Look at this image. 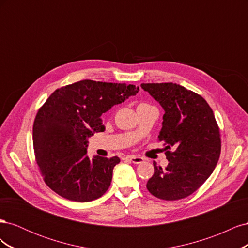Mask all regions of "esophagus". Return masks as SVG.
Returning a JSON list of instances; mask_svg holds the SVG:
<instances>
[{
  "mask_svg": "<svg viewBox=\"0 0 248 248\" xmlns=\"http://www.w3.org/2000/svg\"><path fill=\"white\" fill-rule=\"evenodd\" d=\"M128 158L130 159V161L131 162H133L134 164H140V163H141V162H144L145 161V159L142 158V157H140V156H136V155H131V156H129Z\"/></svg>",
  "mask_w": 248,
  "mask_h": 248,
  "instance_id": "obj_1",
  "label": "esophagus"
}]
</instances>
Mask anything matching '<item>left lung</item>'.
I'll return each mask as SVG.
<instances>
[{
    "label": "left lung",
    "instance_id": "obj_1",
    "mask_svg": "<svg viewBox=\"0 0 248 248\" xmlns=\"http://www.w3.org/2000/svg\"><path fill=\"white\" fill-rule=\"evenodd\" d=\"M164 109L158 140L164 141L169 164L153 162L154 174L147 189L166 201L190 196L212 174L221 151L219 127L212 108L202 97L172 84H141Z\"/></svg>",
    "mask_w": 248,
    "mask_h": 248
}]
</instances>
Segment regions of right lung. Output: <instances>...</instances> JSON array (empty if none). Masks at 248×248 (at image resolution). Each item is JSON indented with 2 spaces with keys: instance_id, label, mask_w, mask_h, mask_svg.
I'll return each mask as SVG.
<instances>
[{
  "instance_id": "add662e5",
  "label": "right lung",
  "mask_w": 248,
  "mask_h": 248,
  "mask_svg": "<svg viewBox=\"0 0 248 248\" xmlns=\"http://www.w3.org/2000/svg\"><path fill=\"white\" fill-rule=\"evenodd\" d=\"M139 87L85 79L57 89L38 109L33 125L35 159L44 182L59 196L90 202L111 182L117 156H87V138L104 131L100 116L139 92Z\"/></svg>"
}]
</instances>
